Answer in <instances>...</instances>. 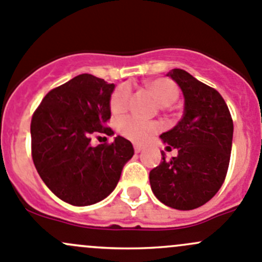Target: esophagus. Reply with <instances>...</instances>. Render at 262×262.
<instances>
[{
  "instance_id": "obj_1",
  "label": "esophagus",
  "mask_w": 262,
  "mask_h": 262,
  "mask_svg": "<svg viewBox=\"0 0 262 262\" xmlns=\"http://www.w3.org/2000/svg\"><path fill=\"white\" fill-rule=\"evenodd\" d=\"M142 149H144V147H142L141 145H139V144H135V145H134L135 152H140V151H141Z\"/></svg>"
}]
</instances>
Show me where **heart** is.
<instances>
[{
  "instance_id": "heart-1",
  "label": "heart",
  "mask_w": 262,
  "mask_h": 262,
  "mask_svg": "<svg viewBox=\"0 0 262 262\" xmlns=\"http://www.w3.org/2000/svg\"><path fill=\"white\" fill-rule=\"evenodd\" d=\"M145 87L155 96L161 106H170L179 96V88L169 78H156L145 83ZM131 101V90L127 84H120L112 92L110 108L113 115H121L128 108ZM117 128L123 137L134 142H144L160 130V125L151 121H144L135 116L122 117Z\"/></svg>"
}]
</instances>
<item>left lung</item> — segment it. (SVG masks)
<instances>
[{
	"mask_svg": "<svg viewBox=\"0 0 262 262\" xmlns=\"http://www.w3.org/2000/svg\"><path fill=\"white\" fill-rule=\"evenodd\" d=\"M184 94L182 120L161 139L178 156L150 171V185L165 206L190 211L215 195L230 165L233 121L223 97L183 69L168 73Z\"/></svg>",
	"mask_w": 262,
	"mask_h": 262,
	"instance_id": "1",
	"label": "left lung"
}]
</instances>
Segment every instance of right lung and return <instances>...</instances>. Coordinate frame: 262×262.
Listing matches in <instances>:
<instances>
[{"label": "right lung", "mask_w": 262, "mask_h": 262, "mask_svg": "<svg viewBox=\"0 0 262 262\" xmlns=\"http://www.w3.org/2000/svg\"><path fill=\"white\" fill-rule=\"evenodd\" d=\"M115 84L79 74L51 90L31 118V156L42 182L73 206L106 198L134 155L125 137L92 146V135L113 134L110 98Z\"/></svg>", "instance_id": "obj_1"}]
</instances>
